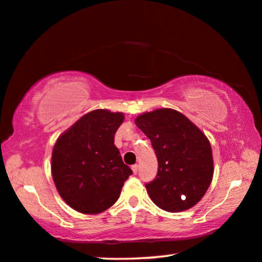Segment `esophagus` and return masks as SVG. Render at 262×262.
<instances>
[{
    "label": "esophagus",
    "instance_id": "obj_1",
    "mask_svg": "<svg viewBox=\"0 0 262 262\" xmlns=\"http://www.w3.org/2000/svg\"><path fill=\"white\" fill-rule=\"evenodd\" d=\"M132 170H133V172H134L135 175H136V173H138V171H139V165L138 164H134L132 167Z\"/></svg>",
    "mask_w": 262,
    "mask_h": 262
}]
</instances>
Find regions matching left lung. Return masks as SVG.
<instances>
[{
  "label": "left lung",
  "instance_id": "1",
  "mask_svg": "<svg viewBox=\"0 0 262 262\" xmlns=\"http://www.w3.org/2000/svg\"><path fill=\"white\" fill-rule=\"evenodd\" d=\"M135 123L150 140L159 162L155 180L146 184L151 201L168 212L196 205L213 176L212 150L204 133L171 108L141 114Z\"/></svg>",
  "mask_w": 262,
  "mask_h": 262
}]
</instances>
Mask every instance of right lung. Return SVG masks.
I'll return each mask as SVG.
<instances>
[{"instance_id":"right-lung-1","label":"right lung","mask_w":262,"mask_h":262,"mask_svg":"<svg viewBox=\"0 0 262 262\" xmlns=\"http://www.w3.org/2000/svg\"><path fill=\"white\" fill-rule=\"evenodd\" d=\"M123 119L119 112H90L63 133L53 147V182L66 204L78 212L95 214L108 209L133 173L114 144Z\"/></svg>"}]
</instances>
